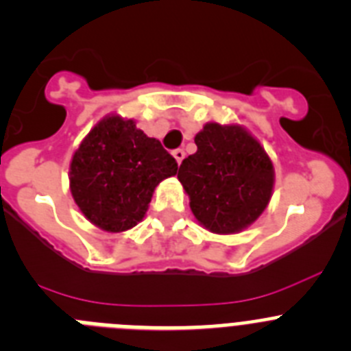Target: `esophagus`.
<instances>
[{"mask_svg":"<svg viewBox=\"0 0 351 351\" xmlns=\"http://www.w3.org/2000/svg\"><path fill=\"white\" fill-rule=\"evenodd\" d=\"M173 157H175L178 165H182L183 157H185V152H183V149H176V150H173Z\"/></svg>","mask_w":351,"mask_h":351,"instance_id":"esophagus-1","label":"esophagus"}]
</instances>
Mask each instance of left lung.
Instances as JSON below:
<instances>
[{
  "instance_id": "1",
  "label": "left lung",
  "mask_w": 351,
  "mask_h": 351,
  "mask_svg": "<svg viewBox=\"0 0 351 351\" xmlns=\"http://www.w3.org/2000/svg\"><path fill=\"white\" fill-rule=\"evenodd\" d=\"M197 152L185 157L178 180L197 221L215 234H235L265 211L274 166L244 128L208 123L195 135Z\"/></svg>"
}]
</instances>
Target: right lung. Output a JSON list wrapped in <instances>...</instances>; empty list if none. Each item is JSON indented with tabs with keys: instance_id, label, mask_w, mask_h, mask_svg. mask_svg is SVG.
I'll return each mask as SVG.
<instances>
[{
	"instance_id": "1",
	"label": "right lung",
	"mask_w": 351,
	"mask_h": 351,
	"mask_svg": "<svg viewBox=\"0 0 351 351\" xmlns=\"http://www.w3.org/2000/svg\"><path fill=\"white\" fill-rule=\"evenodd\" d=\"M176 169L175 157L135 121L107 116L72 156L71 192L91 223L124 232L142 221L154 189Z\"/></svg>"
}]
</instances>
